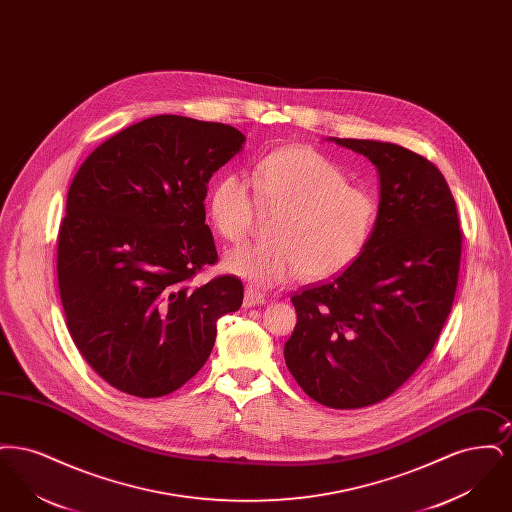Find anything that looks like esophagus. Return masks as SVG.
<instances>
[{
	"label": "esophagus",
	"instance_id": "esophagus-1",
	"mask_svg": "<svg viewBox=\"0 0 512 512\" xmlns=\"http://www.w3.org/2000/svg\"><path fill=\"white\" fill-rule=\"evenodd\" d=\"M263 303H267L265 293L257 292L253 288H245L244 307H257Z\"/></svg>",
	"mask_w": 512,
	"mask_h": 512
}]
</instances>
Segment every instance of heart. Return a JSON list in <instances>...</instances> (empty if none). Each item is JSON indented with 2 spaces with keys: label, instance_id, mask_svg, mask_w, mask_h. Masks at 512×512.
<instances>
[{
  "label": "heart",
  "instance_id": "1",
  "mask_svg": "<svg viewBox=\"0 0 512 512\" xmlns=\"http://www.w3.org/2000/svg\"><path fill=\"white\" fill-rule=\"evenodd\" d=\"M249 184L226 174L207 195V217L228 244L249 234L257 203L280 211L270 244L230 249L222 267L257 288H272L305 274L324 280L359 259L376 226L374 197L349 186L340 167L311 147H282L265 155Z\"/></svg>",
  "mask_w": 512,
  "mask_h": 512
}]
</instances>
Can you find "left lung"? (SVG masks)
Here are the masks:
<instances>
[{
  "label": "left lung",
  "mask_w": 512,
  "mask_h": 512,
  "mask_svg": "<svg viewBox=\"0 0 512 512\" xmlns=\"http://www.w3.org/2000/svg\"><path fill=\"white\" fill-rule=\"evenodd\" d=\"M330 140L378 169L376 226L355 263L293 293L297 324L284 357L309 397L361 409L390 397L434 349L455 299L463 232L434 163L390 142Z\"/></svg>",
  "instance_id": "left-lung-1"
}]
</instances>
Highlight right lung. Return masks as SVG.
<instances>
[{
  "instance_id": "right-lung-1",
  "label": "right lung",
  "mask_w": 512,
  "mask_h": 512,
  "mask_svg": "<svg viewBox=\"0 0 512 512\" xmlns=\"http://www.w3.org/2000/svg\"><path fill=\"white\" fill-rule=\"evenodd\" d=\"M234 126L159 115L94 149L74 174L57 280L74 345L113 388L161 397L194 378L244 284L195 274L219 261L205 224L213 172L242 151Z\"/></svg>"
}]
</instances>
